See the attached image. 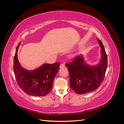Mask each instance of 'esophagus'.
Returning <instances> with one entry per match:
<instances>
[{
    "mask_svg": "<svg viewBox=\"0 0 124 124\" xmlns=\"http://www.w3.org/2000/svg\"><path fill=\"white\" fill-rule=\"evenodd\" d=\"M65 67V64L64 63H62L60 64V68H63Z\"/></svg>",
    "mask_w": 124,
    "mask_h": 124,
    "instance_id": "obj_1",
    "label": "esophagus"
}]
</instances>
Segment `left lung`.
<instances>
[{
  "label": "left lung",
  "mask_w": 124,
  "mask_h": 124,
  "mask_svg": "<svg viewBox=\"0 0 124 124\" xmlns=\"http://www.w3.org/2000/svg\"><path fill=\"white\" fill-rule=\"evenodd\" d=\"M101 47L102 57L100 63L90 66L85 63L82 55L66 63L70 76V87L78 94H84L95 91L104 79L107 68L108 59L102 41L97 38Z\"/></svg>",
  "instance_id": "obj_1"
}]
</instances>
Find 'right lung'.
I'll list each match as a JSON object with an SVG mask.
<instances>
[{
	"label": "right lung",
	"instance_id": "obj_1",
	"mask_svg": "<svg viewBox=\"0 0 124 124\" xmlns=\"http://www.w3.org/2000/svg\"><path fill=\"white\" fill-rule=\"evenodd\" d=\"M20 42L18 45H20ZM16 49L14 57V72L19 87L26 94L35 96H45L51 91L54 79L59 71L60 63L44 64L36 70L29 71L22 67L18 62Z\"/></svg>",
	"mask_w": 124,
	"mask_h": 124
}]
</instances>
